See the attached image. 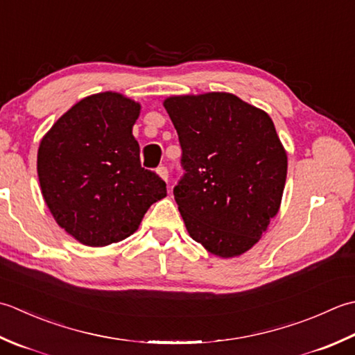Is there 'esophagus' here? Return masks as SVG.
<instances>
[{"instance_id": "34e87169", "label": "esophagus", "mask_w": 355, "mask_h": 355, "mask_svg": "<svg viewBox=\"0 0 355 355\" xmlns=\"http://www.w3.org/2000/svg\"><path fill=\"white\" fill-rule=\"evenodd\" d=\"M156 171H157V175L161 176L165 180V182H167V179H168V170H167V167H164V165H162V167H159Z\"/></svg>"}]
</instances>
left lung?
<instances>
[{
	"instance_id": "1",
	"label": "left lung",
	"mask_w": 355,
	"mask_h": 355,
	"mask_svg": "<svg viewBox=\"0 0 355 355\" xmlns=\"http://www.w3.org/2000/svg\"><path fill=\"white\" fill-rule=\"evenodd\" d=\"M182 147L175 199L188 234L211 254L251 250L279 213L288 156L270 114L233 93L164 99Z\"/></svg>"
}]
</instances>
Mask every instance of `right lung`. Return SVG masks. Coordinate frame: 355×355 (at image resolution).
<instances>
[{
  "label": "right lung",
  "mask_w": 355,
  "mask_h": 355,
  "mask_svg": "<svg viewBox=\"0 0 355 355\" xmlns=\"http://www.w3.org/2000/svg\"><path fill=\"white\" fill-rule=\"evenodd\" d=\"M141 104L116 92L79 101L42 136L41 193L58 225L87 247L132 236L147 209L167 196L156 173L141 167L133 125Z\"/></svg>",
  "instance_id": "1"
}]
</instances>
